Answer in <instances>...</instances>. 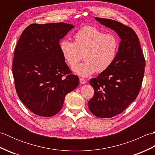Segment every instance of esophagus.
I'll use <instances>...</instances> for the list:
<instances>
[{"label":"esophagus","mask_w":155,"mask_h":155,"mask_svg":"<svg viewBox=\"0 0 155 155\" xmlns=\"http://www.w3.org/2000/svg\"><path fill=\"white\" fill-rule=\"evenodd\" d=\"M80 83H81V84H85L87 83V81L85 80V79H84V78H80Z\"/></svg>","instance_id":"34e87169"}]
</instances>
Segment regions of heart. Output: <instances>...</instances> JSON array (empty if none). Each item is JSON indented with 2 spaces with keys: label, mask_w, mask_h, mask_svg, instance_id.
<instances>
[{
  "label": "heart",
  "mask_w": 155,
  "mask_h": 155,
  "mask_svg": "<svg viewBox=\"0 0 155 155\" xmlns=\"http://www.w3.org/2000/svg\"><path fill=\"white\" fill-rule=\"evenodd\" d=\"M74 38V42L62 40L60 50L71 67H74L84 54L85 61L72 68L77 74L87 77L95 71L103 72L114 62L118 48V40L114 35L86 26L76 32Z\"/></svg>",
  "instance_id": "1"
}]
</instances>
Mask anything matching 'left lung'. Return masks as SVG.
I'll return each mask as SVG.
<instances>
[{
  "label": "left lung",
  "mask_w": 155,
  "mask_h": 155,
  "mask_svg": "<svg viewBox=\"0 0 155 155\" xmlns=\"http://www.w3.org/2000/svg\"><path fill=\"white\" fill-rule=\"evenodd\" d=\"M95 19L116 32L121 40L109 68L90 81L94 94L88 103L89 110L97 117L111 118L136 99L143 80L145 59L133 29L114 20Z\"/></svg>",
  "instance_id": "8db88e82"
}]
</instances>
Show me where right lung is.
I'll use <instances>...</instances> for the list:
<instances>
[{
	"mask_svg": "<svg viewBox=\"0 0 155 155\" xmlns=\"http://www.w3.org/2000/svg\"><path fill=\"white\" fill-rule=\"evenodd\" d=\"M74 26L64 22L32 24L22 32L12 62L15 88L20 100L38 116L60 111L65 96L79 84L60 50V40Z\"/></svg>",
	"mask_w": 155,
	"mask_h": 155,
	"instance_id": "1",
	"label": "right lung"
}]
</instances>
